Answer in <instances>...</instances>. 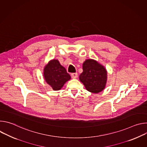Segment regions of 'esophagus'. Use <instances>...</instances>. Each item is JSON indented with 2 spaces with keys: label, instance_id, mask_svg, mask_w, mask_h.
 <instances>
[{
  "label": "esophagus",
  "instance_id": "1",
  "mask_svg": "<svg viewBox=\"0 0 147 147\" xmlns=\"http://www.w3.org/2000/svg\"><path fill=\"white\" fill-rule=\"evenodd\" d=\"M71 77L72 78H77V77H78V74H77V73H72V74H71Z\"/></svg>",
  "mask_w": 147,
  "mask_h": 147
}]
</instances>
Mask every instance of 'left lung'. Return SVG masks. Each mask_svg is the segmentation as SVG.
Listing matches in <instances>:
<instances>
[{"mask_svg": "<svg viewBox=\"0 0 147 147\" xmlns=\"http://www.w3.org/2000/svg\"><path fill=\"white\" fill-rule=\"evenodd\" d=\"M82 70L79 79L88 91L98 94L105 88L108 72L103 65L94 59H87L83 63Z\"/></svg>", "mask_w": 147, "mask_h": 147, "instance_id": "left-lung-1", "label": "left lung"}]
</instances>
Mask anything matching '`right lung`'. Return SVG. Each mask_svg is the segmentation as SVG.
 <instances>
[{
  "mask_svg": "<svg viewBox=\"0 0 147 147\" xmlns=\"http://www.w3.org/2000/svg\"><path fill=\"white\" fill-rule=\"evenodd\" d=\"M44 77L48 84L54 91L60 90L71 77L59 60L52 59L48 61L44 69Z\"/></svg>",
  "mask_w": 147,
  "mask_h": 147,
  "instance_id": "obj_1",
  "label": "right lung"
}]
</instances>
